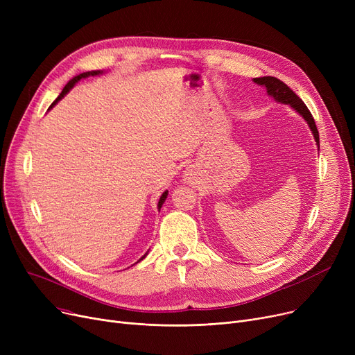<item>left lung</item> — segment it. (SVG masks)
Instances as JSON below:
<instances>
[{"instance_id":"8db88e82","label":"left lung","mask_w":355,"mask_h":355,"mask_svg":"<svg viewBox=\"0 0 355 355\" xmlns=\"http://www.w3.org/2000/svg\"><path fill=\"white\" fill-rule=\"evenodd\" d=\"M253 82L259 86H263L266 87L268 95L272 96L276 102H281L285 105H289L292 109H295L297 114H300L308 123L309 129L312 130L316 146H318V151H320V134H318V129H316L315 121L311 115L309 109L306 107V105L296 96V93H293L292 89H289L284 82H281L276 78L272 76H263V78H256L253 79Z\"/></svg>"}]
</instances>
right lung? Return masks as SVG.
Here are the masks:
<instances>
[{"mask_svg": "<svg viewBox=\"0 0 355 355\" xmlns=\"http://www.w3.org/2000/svg\"><path fill=\"white\" fill-rule=\"evenodd\" d=\"M98 74H103V70H92V71H85V73H80V74H78V76H74L73 79H70L69 80V83L64 86V89L62 90V93H60V95H59V98L58 99H55L51 105H50V107H49V110L55 105V103H58L60 99H63L64 96H66V93L74 86V85H76L79 80H82V79H86V78H89V76H98ZM166 196H168V191H164L162 193V196L159 197V201H158V210L162 207V204H164V201H165V198H166ZM148 254V252L139 259V260H142L145 256ZM139 260H138V262H139Z\"/></svg>", "mask_w": 355, "mask_h": 355, "instance_id": "right-lung-1", "label": "right lung"}]
</instances>
